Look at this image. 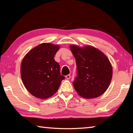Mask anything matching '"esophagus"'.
I'll return each instance as SVG.
<instances>
[{"label":"esophagus","instance_id":"34e87169","mask_svg":"<svg viewBox=\"0 0 133 133\" xmlns=\"http://www.w3.org/2000/svg\"><path fill=\"white\" fill-rule=\"evenodd\" d=\"M66 78L67 79H69L71 78V76H70V74H69V75H67L66 76Z\"/></svg>","mask_w":133,"mask_h":133}]
</instances>
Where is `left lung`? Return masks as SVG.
Listing matches in <instances>:
<instances>
[{"mask_svg": "<svg viewBox=\"0 0 133 133\" xmlns=\"http://www.w3.org/2000/svg\"><path fill=\"white\" fill-rule=\"evenodd\" d=\"M75 58L78 77L73 86L78 94L86 99L97 98L105 92L111 82L112 67L104 53L92 46H70Z\"/></svg>", "mask_w": 133, "mask_h": 133, "instance_id": "left-lung-1", "label": "left lung"}]
</instances>
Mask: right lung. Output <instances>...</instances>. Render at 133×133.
Masks as SVG:
<instances>
[{"label": "right lung", "instance_id": "right-lung-1", "mask_svg": "<svg viewBox=\"0 0 133 133\" xmlns=\"http://www.w3.org/2000/svg\"><path fill=\"white\" fill-rule=\"evenodd\" d=\"M59 45L43 43L34 47L24 56L21 65V75L26 89L39 99L55 94L64 77L54 58Z\"/></svg>", "mask_w": 133, "mask_h": 133}]
</instances>
